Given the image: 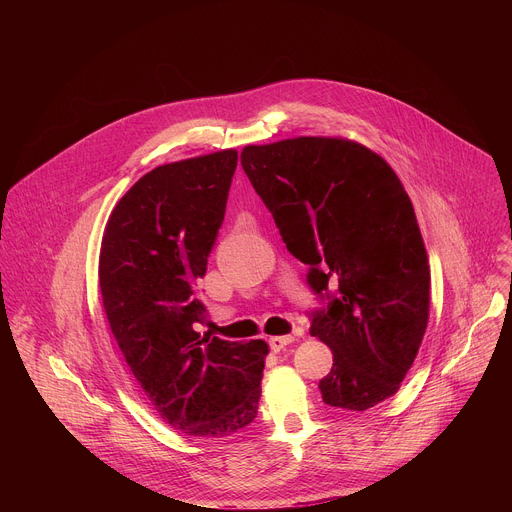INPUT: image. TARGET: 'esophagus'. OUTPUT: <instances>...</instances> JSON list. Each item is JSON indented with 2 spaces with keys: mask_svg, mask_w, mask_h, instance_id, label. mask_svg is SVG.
<instances>
[{
  "mask_svg": "<svg viewBox=\"0 0 512 512\" xmlns=\"http://www.w3.org/2000/svg\"><path fill=\"white\" fill-rule=\"evenodd\" d=\"M296 340V336H271L269 338V348L273 350V352H279V350H283L287 344H291Z\"/></svg>",
  "mask_w": 512,
  "mask_h": 512,
  "instance_id": "obj_1",
  "label": "esophagus"
}]
</instances>
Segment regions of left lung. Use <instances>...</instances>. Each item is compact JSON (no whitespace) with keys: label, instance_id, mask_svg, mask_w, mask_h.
<instances>
[{"label":"left lung","instance_id":"left-lung-1","mask_svg":"<svg viewBox=\"0 0 512 512\" xmlns=\"http://www.w3.org/2000/svg\"><path fill=\"white\" fill-rule=\"evenodd\" d=\"M241 166L287 251L310 267L322 302L310 334L334 354L322 401L367 411L395 395L429 316L427 253L397 174L364 145L332 137L247 145Z\"/></svg>","mask_w":512,"mask_h":512}]
</instances>
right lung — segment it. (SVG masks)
<instances>
[{"instance_id":"1","label":"right lung","mask_w":512,"mask_h":512,"mask_svg":"<svg viewBox=\"0 0 512 512\" xmlns=\"http://www.w3.org/2000/svg\"><path fill=\"white\" fill-rule=\"evenodd\" d=\"M237 152L141 176L105 229L99 283L111 332L158 415L194 437H227L257 417L267 344L200 336L196 283L225 221Z\"/></svg>"}]
</instances>
